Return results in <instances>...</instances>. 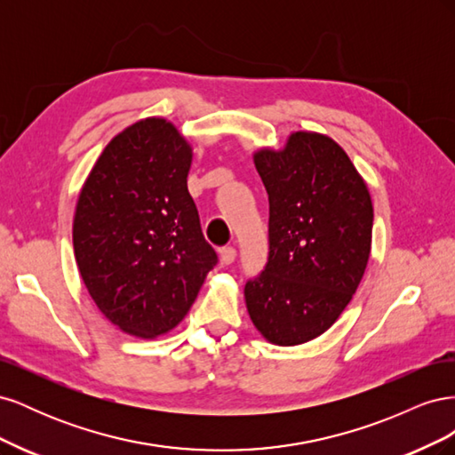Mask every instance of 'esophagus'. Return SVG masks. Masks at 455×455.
Listing matches in <instances>:
<instances>
[{
    "instance_id": "34e87169",
    "label": "esophagus",
    "mask_w": 455,
    "mask_h": 455,
    "mask_svg": "<svg viewBox=\"0 0 455 455\" xmlns=\"http://www.w3.org/2000/svg\"><path fill=\"white\" fill-rule=\"evenodd\" d=\"M220 258H222V264L229 266V264H233V261H235L237 251L233 249V246H224V249L220 251Z\"/></svg>"
}]
</instances>
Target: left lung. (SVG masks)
I'll return each mask as SVG.
<instances>
[{"label":"left lung","instance_id":"1","mask_svg":"<svg viewBox=\"0 0 455 455\" xmlns=\"http://www.w3.org/2000/svg\"><path fill=\"white\" fill-rule=\"evenodd\" d=\"M269 197L267 264L244 284L254 326L277 346H299L336 323L359 286L374 209L361 174L332 139L294 132L284 149H259Z\"/></svg>","mask_w":455,"mask_h":455}]
</instances>
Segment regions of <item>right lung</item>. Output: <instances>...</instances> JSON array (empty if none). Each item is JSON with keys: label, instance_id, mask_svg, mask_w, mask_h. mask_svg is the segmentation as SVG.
<instances>
[{"label": "right lung", "instance_id": "right-lung-1", "mask_svg": "<svg viewBox=\"0 0 455 455\" xmlns=\"http://www.w3.org/2000/svg\"><path fill=\"white\" fill-rule=\"evenodd\" d=\"M189 167L184 136L149 117L104 148L77 199L81 279L106 319L136 338L180 323L218 264L188 191Z\"/></svg>", "mask_w": 455, "mask_h": 455}]
</instances>
